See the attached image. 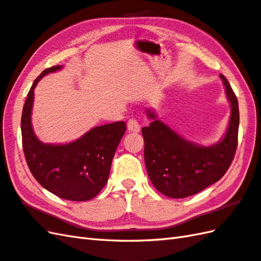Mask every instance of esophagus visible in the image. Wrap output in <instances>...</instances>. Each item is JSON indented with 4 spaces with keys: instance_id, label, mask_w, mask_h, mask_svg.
I'll list each match as a JSON object with an SVG mask.
<instances>
[{
    "instance_id": "34e87169",
    "label": "esophagus",
    "mask_w": 261,
    "mask_h": 261,
    "mask_svg": "<svg viewBox=\"0 0 261 261\" xmlns=\"http://www.w3.org/2000/svg\"><path fill=\"white\" fill-rule=\"evenodd\" d=\"M128 130L132 133H139L140 132V124H139L136 119H130L128 121Z\"/></svg>"
}]
</instances>
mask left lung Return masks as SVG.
Returning a JSON list of instances; mask_svg holds the SVG:
<instances>
[{
	"instance_id": "1",
	"label": "left lung",
	"mask_w": 261,
	"mask_h": 261,
	"mask_svg": "<svg viewBox=\"0 0 261 261\" xmlns=\"http://www.w3.org/2000/svg\"><path fill=\"white\" fill-rule=\"evenodd\" d=\"M231 107L226 135L209 147L186 140L147 109L152 120L143 126L144 162L151 182L162 195L186 198L220 180L233 160L238 144L239 107L225 75L220 74Z\"/></svg>"
}]
</instances>
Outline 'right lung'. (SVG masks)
I'll return each instance as SVG.
<instances>
[{
    "label": "right lung",
    "mask_w": 261,
    "mask_h": 261,
    "mask_svg": "<svg viewBox=\"0 0 261 261\" xmlns=\"http://www.w3.org/2000/svg\"><path fill=\"white\" fill-rule=\"evenodd\" d=\"M61 69V65L45 69L29 91L21 118L23 151L30 171L44 189L65 200L87 201L108 182L112 159L126 124L118 121L95 126L65 144L41 142L31 122L34 89L44 75Z\"/></svg>",
    "instance_id": "obj_1"
}]
</instances>
